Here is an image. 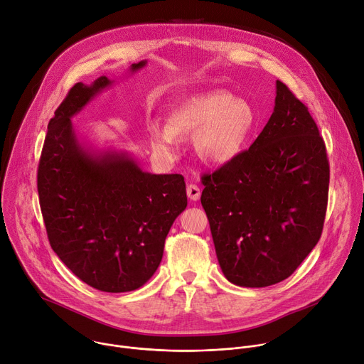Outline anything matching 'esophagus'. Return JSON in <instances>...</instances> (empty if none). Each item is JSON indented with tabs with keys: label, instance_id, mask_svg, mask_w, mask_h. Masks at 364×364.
<instances>
[{
	"label": "esophagus",
	"instance_id": "1",
	"mask_svg": "<svg viewBox=\"0 0 364 364\" xmlns=\"http://www.w3.org/2000/svg\"><path fill=\"white\" fill-rule=\"evenodd\" d=\"M200 194H201V191L196 184H188L187 186V196H188L190 200L197 201L200 198Z\"/></svg>",
	"mask_w": 364,
	"mask_h": 364
}]
</instances>
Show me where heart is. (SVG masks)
Here are the masks:
<instances>
[{
    "label": "heart",
    "instance_id": "b5f03b06",
    "mask_svg": "<svg viewBox=\"0 0 364 364\" xmlns=\"http://www.w3.org/2000/svg\"><path fill=\"white\" fill-rule=\"evenodd\" d=\"M256 124L250 103L218 90L188 96L168 112L166 127L149 125L152 146L173 157L177 154V138L193 135L198 157L222 166L232 161L245 148Z\"/></svg>",
    "mask_w": 364,
    "mask_h": 364
}]
</instances>
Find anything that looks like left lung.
<instances>
[{"label": "left lung", "instance_id": "obj_1", "mask_svg": "<svg viewBox=\"0 0 364 364\" xmlns=\"http://www.w3.org/2000/svg\"><path fill=\"white\" fill-rule=\"evenodd\" d=\"M201 181L218 261L235 285L287 279L320 240L330 183L326 144L308 108L279 80L262 132Z\"/></svg>", "mask_w": 364, "mask_h": 364}]
</instances>
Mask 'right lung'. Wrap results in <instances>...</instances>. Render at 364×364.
Returning a JSON list of instances; mask_svg holds the SVG:
<instances>
[{"instance_id":"add662e5","label":"right lung","mask_w":364,"mask_h":364,"mask_svg":"<svg viewBox=\"0 0 364 364\" xmlns=\"http://www.w3.org/2000/svg\"><path fill=\"white\" fill-rule=\"evenodd\" d=\"M112 83L100 76L69 90L47 127L37 190L47 237L60 261L99 291L129 292L160 267L187 194L180 174H151L127 151H96L79 141L72 118Z\"/></svg>"}]
</instances>
